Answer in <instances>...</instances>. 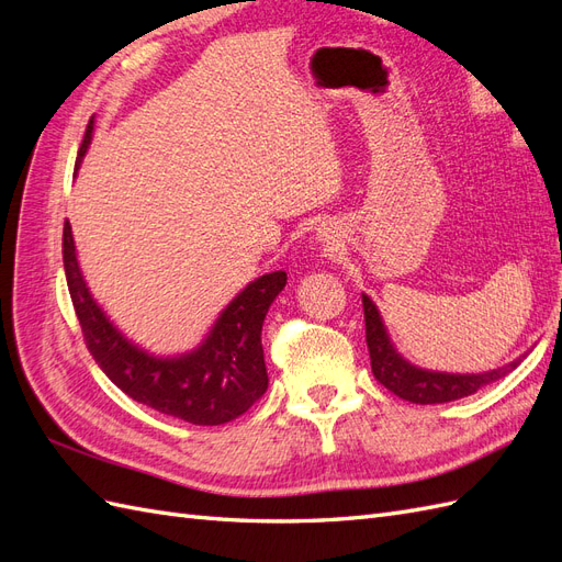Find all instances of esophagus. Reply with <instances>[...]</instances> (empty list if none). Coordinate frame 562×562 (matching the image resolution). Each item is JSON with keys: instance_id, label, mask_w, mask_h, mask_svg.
<instances>
[{"instance_id": "esophagus-1", "label": "esophagus", "mask_w": 562, "mask_h": 562, "mask_svg": "<svg viewBox=\"0 0 562 562\" xmlns=\"http://www.w3.org/2000/svg\"><path fill=\"white\" fill-rule=\"evenodd\" d=\"M316 241L326 250H337V246H339V227L335 223L318 225Z\"/></svg>"}]
</instances>
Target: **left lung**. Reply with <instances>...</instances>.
Instances as JSON below:
<instances>
[{
  "label": "left lung",
  "instance_id": "obj_1",
  "mask_svg": "<svg viewBox=\"0 0 562 562\" xmlns=\"http://www.w3.org/2000/svg\"><path fill=\"white\" fill-rule=\"evenodd\" d=\"M363 297V312H366V342L370 351V366L372 375L396 396L419 405H434V403H448L475 394V391L506 378L508 372L516 370L525 353L518 356L516 361L506 363L502 368L487 370V372H443V370H429L411 363L405 356L396 349L394 339H391L384 318L366 293Z\"/></svg>",
  "mask_w": 562,
  "mask_h": 562
}]
</instances>
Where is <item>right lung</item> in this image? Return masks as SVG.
Listing matches in <instances>:
<instances>
[{"instance_id": "obj_1", "label": "right lung", "mask_w": 562, "mask_h": 562, "mask_svg": "<svg viewBox=\"0 0 562 562\" xmlns=\"http://www.w3.org/2000/svg\"><path fill=\"white\" fill-rule=\"evenodd\" d=\"M91 140L93 119L79 147L75 173ZM63 262L91 356L133 401L168 417L215 427L244 415L267 391L262 323L271 302L285 288V271H269L236 293L194 349L159 356L128 339L95 302L79 267L70 223L63 229Z\"/></svg>"}]
</instances>
